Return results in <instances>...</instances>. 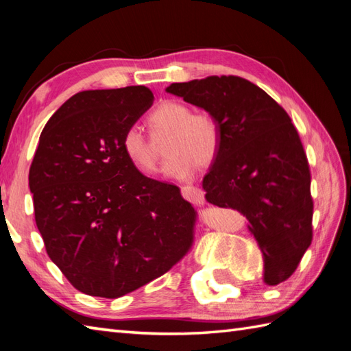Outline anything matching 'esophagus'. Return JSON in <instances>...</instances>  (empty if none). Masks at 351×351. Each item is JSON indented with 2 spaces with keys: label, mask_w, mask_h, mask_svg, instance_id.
Listing matches in <instances>:
<instances>
[{
  "label": "esophagus",
  "mask_w": 351,
  "mask_h": 351,
  "mask_svg": "<svg viewBox=\"0 0 351 351\" xmlns=\"http://www.w3.org/2000/svg\"><path fill=\"white\" fill-rule=\"evenodd\" d=\"M181 193H182V197L191 204L202 205L205 202V193L197 187H193V185H185V187H181Z\"/></svg>",
  "instance_id": "obj_1"
}]
</instances>
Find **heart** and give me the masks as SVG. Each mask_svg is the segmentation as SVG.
I'll use <instances>...</instances> for the list:
<instances>
[{"instance_id": "b5f03b06", "label": "heart", "mask_w": 351, "mask_h": 351, "mask_svg": "<svg viewBox=\"0 0 351 351\" xmlns=\"http://www.w3.org/2000/svg\"><path fill=\"white\" fill-rule=\"evenodd\" d=\"M152 136H169L164 164V175L173 180H189L200 167L210 166L221 147V126L211 113H193L182 102H161L147 116ZM122 152L141 173H154L158 167L155 149L137 128L126 130L121 140Z\"/></svg>"}]
</instances>
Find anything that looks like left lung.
<instances>
[{
  "label": "left lung",
  "instance_id": "1",
  "mask_svg": "<svg viewBox=\"0 0 351 351\" xmlns=\"http://www.w3.org/2000/svg\"><path fill=\"white\" fill-rule=\"evenodd\" d=\"M166 92L217 117L221 147L202 181L205 199L245 215L267 285L287 280L311 245L314 214L306 152L288 113L234 75L173 83Z\"/></svg>",
  "mask_w": 351,
  "mask_h": 351
}]
</instances>
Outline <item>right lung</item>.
<instances>
[{
	"label": "right lung",
	"instance_id": "1",
	"mask_svg": "<svg viewBox=\"0 0 351 351\" xmlns=\"http://www.w3.org/2000/svg\"><path fill=\"white\" fill-rule=\"evenodd\" d=\"M154 95L145 86L84 90L45 125L29 167L45 249L81 293L117 299L187 255L196 211L176 185L126 160L121 140Z\"/></svg>",
	"mask_w": 351,
	"mask_h": 351
}]
</instances>
